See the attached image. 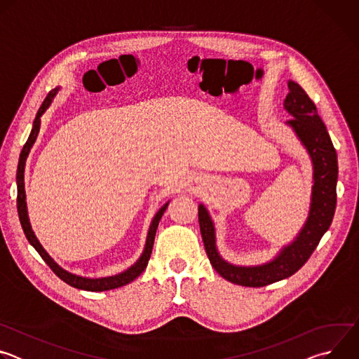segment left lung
Here are the masks:
<instances>
[{
    "instance_id": "8db88e82",
    "label": "left lung",
    "mask_w": 359,
    "mask_h": 359,
    "mask_svg": "<svg viewBox=\"0 0 359 359\" xmlns=\"http://www.w3.org/2000/svg\"><path fill=\"white\" fill-rule=\"evenodd\" d=\"M288 95L284 108L294 116L287 123L295 130L309 150L314 165V186L310 216L297 240L287 245L276 260L259 267H236L219 255L216 250L215 227L201 204L198 206V224L204 248L215 270L227 281L244 287H264L291 277L297 273L317 248L320 240L330 229L337 208V151L327 132L317 107L306 92L295 82L288 81Z\"/></svg>"
}]
</instances>
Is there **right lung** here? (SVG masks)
I'll return each instance as SVG.
<instances>
[{"instance_id": "add662e5", "label": "right lung", "mask_w": 359, "mask_h": 359, "mask_svg": "<svg viewBox=\"0 0 359 359\" xmlns=\"http://www.w3.org/2000/svg\"><path fill=\"white\" fill-rule=\"evenodd\" d=\"M57 92H58V89H53L46 95V97L43 99L42 105L39 107V109L36 112V116H35V121H34L29 137H28V140L25 142V144H24V147L21 150L20 161H18V169H17V186H18L17 209H18V217H20L22 230H24L25 237L29 241V244L39 252L42 260L49 266V269L53 270L62 281H65L71 287H75V288H79V290H86V291H108V290H114V288H118V287H122V285H126V284L132 283L135 278H137L144 271V269H146V266L149 263V259H150L151 248H153V241H155V236H156V230H158L159 222H161L165 210L168 209V204L169 203H166L165 206L156 213L155 219H153V222L150 224V229H149V234H147V240H146V247H144V251L142 254V257L139 259V262L135 266H132L129 270H126L122 274H118V276H114V277H105V278H96V280H93V278H83V277H79V276H75V274H71V273L62 270L53 259H50L49 255L46 254V251L42 248V245L39 244V241L36 240L34 231L31 230V224H29L28 215H27V203H25L24 169H25V161H27L28 153H29V150H31V147H32V144H34V142H35V139L38 136V132H39V125H41V119L39 118L46 111V108L49 107L50 102H53V97L55 96Z\"/></svg>"}]
</instances>
